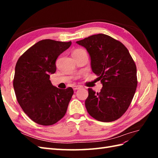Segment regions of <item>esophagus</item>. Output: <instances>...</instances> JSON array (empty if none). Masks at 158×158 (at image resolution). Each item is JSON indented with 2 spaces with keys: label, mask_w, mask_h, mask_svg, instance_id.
<instances>
[{
  "label": "esophagus",
  "mask_w": 158,
  "mask_h": 158,
  "mask_svg": "<svg viewBox=\"0 0 158 158\" xmlns=\"http://www.w3.org/2000/svg\"><path fill=\"white\" fill-rule=\"evenodd\" d=\"M80 88H81V86L80 85H74L73 86V89L74 90H77V89H79Z\"/></svg>",
  "instance_id": "obj_1"
}]
</instances>
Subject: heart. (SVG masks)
I'll return each instance as SVG.
<instances>
[{
  "label": "heart",
  "instance_id": "b5f03b06",
  "mask_svg": "<svg viewBox=\"0 0 158 158\" xmlns=\"http://www.w3.org/2000/svg\"><path fill=\"white\" fill-rule=\"evenodd\" d=\"M83 49H75V51H74L73 52H80V51H82Z\"/></svg>",
  "mask_w": 158,
  "mask_h": 158
}]
</instances>
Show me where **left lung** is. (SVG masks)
<instances>
[{
  "label": "left lung",
  "instance_id": "left-lung-1",
  "mask_svg": "<svg viewBox=\"0 0 158 158\" xmlns=\"http://www.w3.org/2000/svg\"><path fill=\"white\" fill-rule=\"evenodd\" d=\"M76 43L87 49L92 71L102 84L99 93L88 88L87 110L100 122L118 119L128 109L136 89L135 61L125 45L106 35H92Z\"/></svg>",
  "mask_w": 158,
  "mask_h": 158
}]
</instances>
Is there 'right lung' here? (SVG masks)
I'll return each mask as SVG.
<instances>
[{"label": "right lung", "instance_id": "right-lung-1", "mask_svg": "<svg viewBox=\"0 0 158 158\" xmlns=\"http://www.w3.org/2000/svg\"><path fill=\"white\" fill-rule=\"evenodd\" d=\"M71 43L42 40L26 50L16 63L13 88L17 100L26 115L40 125H53L66 113L73 89L56 88L49 77L56 70V59Z\"/></svg>", "mask_w": 158, "mask_h": 158}]
</instances>
